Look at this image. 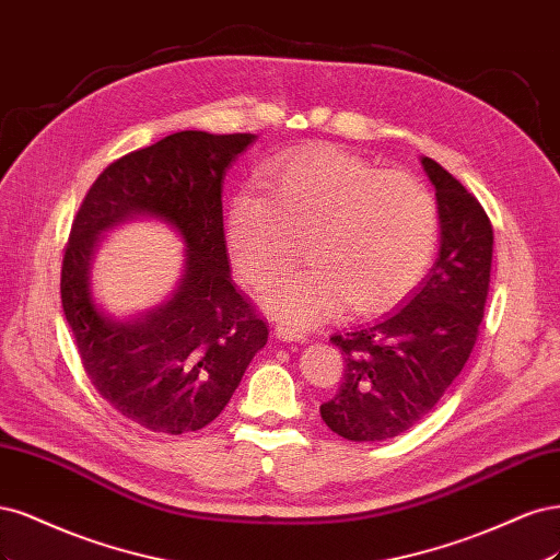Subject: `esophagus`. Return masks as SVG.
I'll use <instances>...</instances> for the list:
<instances>
[{
  "label": "esophagus",
  "mask_w": 560,
  "mask_h": 560,
  "mask_svg": "<svg viewBox=\"0 0 560 560\" xmlns=\"http://www.w3.org/2000/svg\"><path fill=\"white\" fill-rule=\"evenodd\" d=\"M275 335H277L281 341H298V345H300V341H306V335H304L302 330H295V328H291V326H283V323H281V326L275 328Z\"/></svg>",
  "instance_id": "obj_1"
}]
</instances>
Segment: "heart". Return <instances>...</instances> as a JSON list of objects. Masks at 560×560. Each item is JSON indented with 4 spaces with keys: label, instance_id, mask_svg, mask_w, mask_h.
<instances>
[{
    "label": "heart",
    "instance_id": "1",
    "mask_svg": "<svg viewBox=\"0 0 560 560\" xmlns=\"http://www.w3.org/2000/svg\"><path fill=\"white\" fill-rule=\"evenodd\" d=\"M225 237L234 267L256 288L283 277L306 240L312 265L277 283L265 304L293 326H314L345 300L353 312H374L417 285L435 250L438 209L419 178L316 147L272 162L267 195L234 192Z\"/></svg>",
    "mask_w": 560,
    "mask_h": 560
}]
</instances>
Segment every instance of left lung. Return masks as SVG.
<instances>
[{"label":"left lung","instance_id":"8db88e82","mask_svg":"<svg viewBox=\"0 0 560 560\" xmlns=\"http://www.w3.org/2000/svg\"><path fill=\"white\" fill-rule=\"evenodd\" d=\"M435 188L440 254L425 279L390 312L330 337L345 378L320 419L351 442L402 435L440 402L477 341L491 281L493 228L477 197L435 160L421 158Z\"/></svg>","mask_w":560,"mask_h":560}]
</instances>
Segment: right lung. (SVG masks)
I'll list each match as a JSON object with an SVG mask.
<instances>
[{
	"label": "right lung",
	"instance_id": "obj_1",
	"mask_svg": "<svg viewBox=\"0 0 560 560\" xmlns=\"http://www.w3.org/2000/svg\"><path fill=\"white\" fill-rule=\"evenodd\" d=\"M256 135L176 132L106 167L71 223L62 310L102 398L153 432L209 425L230 402L267 326L234 291L223 232V178ZM165 222L185 242L175 291L153 311L118 319L94 298L103 234L130 220Z\"/></svg>",
	"mask_w": 560,
	"mask_h": 560
}]
</instances>
